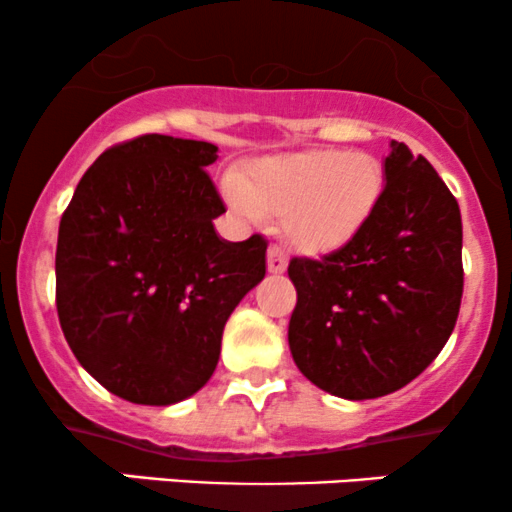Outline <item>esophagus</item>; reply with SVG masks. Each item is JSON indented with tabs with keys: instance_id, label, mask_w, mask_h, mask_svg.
I'll use <instances>...</instances> for the list:
<instances>
[{
	"instance_id": "obj_1",
	"label": "esophagus",
	"mask_w": 512,
	"mask_h": 512,
	"mask_svg": "<svg viewBox=\"0 0 512 512\" xmlns=\"http://www.w3.org/2000/svg\"><path fill=\"white\" fill-rule=\"evenodd\" d=\"M286 264H289V257H286V252L281 248H276V245H272L267 252V269L272 274H281L286 272Z\"/></svg>"
}]
</instances>
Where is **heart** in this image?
I'll list each match as a JSON object with an SVG mask.
<instances>
[{"instance_id":"1","label":"heart","mask_w":512,"mask_h":512,"mask_svg":"<svg viewBox=\"0 0 512 512\" xmlns=\"http://www.w3.org/2000/svg\"><path fill=\"white\" fill-rule=\"evenodd\" d=\"M383 166L361 151L313 149L257 158L226 197L243 219L281 214V231L305 252L342 248L378 204Z\"/></svg>"}]
</instances>
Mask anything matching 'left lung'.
I'll return each instance as SVG.
<instances>
[{"instance_id": "left-lung-1", "label": "left lung", "mask_w": 512, "mask_h": 512, "mask_svg": "<svg viewBox=\"0 0 512 512\" xmlns=\"http://www.w3.org/2000/svg\"><path fill=\"white\" fill-rule=\"evenodd\" d=\"M289 276L298 370L351 402L390 395L424 373L455 330L464 276L457 199L424 156L390 142L366 223L320 260L293 257Z\"/></svg>"}]
</instances>
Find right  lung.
<instances>
[{
  "label": "right lung",
  "instance_id": "1",
  "mask_svg": "<svg viewBox=\"0 0 512 512\" xmlns=\"http://www.w3.org/2000/svg\"><path fill=\"white\" fill-rule=\"evenodd\" d=\"M219 146L144 134L96 158L57 236V315L105 390L168 407L214 375L226 320L267 272V240H223Z\"/></svg>",
  "mask_w": 512,
  "mask_h": 512
}]
</instances>
